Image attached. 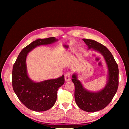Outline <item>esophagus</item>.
I'll list each match as a JSON object with an SVG mask.
<instances>
[{
    "label": "esophagus",
    "instance_id": "esophagus-1",
    "mask_svg": "<svg viewBox=\"0 0 129 129\" xmlns=\"http://www.w3.org/2000/svg\"><path fill=\"white\" fill-rule=\"evenodd\" d=\"M71 73H67L64 75V79L66 81H69L70 80H71Z\"/></svg>",
    "mask_w": 129,
    "mask_h": 129
}]
</instances>
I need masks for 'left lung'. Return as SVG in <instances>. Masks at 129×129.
Instances as JSON below:
<instances>
[{
    "label": "left lung",
    "mask_w": 129,
    "mask_h": 129,
    "mask_svg": "<svg viewBox=\"0 0 129 129\" xmlns=\"http://www.w3.org/2000/svg\"><path fill=\"white\" fill-rule=\"evenodd\" d=\"M88 49L100 52L103 56L108 66V81L105 87L97 92H90L85 89L77 79L76 74L72 76L75 85V102L81 109L92 112L103 109L110 103L118 87L119 71L117 63L111 52L106 47L95 40L83 39Z\"/></svg>",
    "instance_id": "left-lung-1"
}]
</instances>
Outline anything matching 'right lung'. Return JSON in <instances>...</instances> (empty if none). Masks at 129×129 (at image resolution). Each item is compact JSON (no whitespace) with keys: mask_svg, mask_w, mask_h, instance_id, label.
I'll return each mask as SVG.
<instances>
[{"mask_svg":"<svg viewBox=\"0 0 129 129\" xmlns=\"http://www.w3.org/2000/svg\"><path fill=\"white\" fill-rule=\"evenodd\" d=\"M57 41L55 37H50L33 41L19 53L13 66V90L20 102L30 110L44 111L53 107L56 101L57 90L64 83V76L62 75L55 79L34 82L27 74V55L37 46L51 44Z\"/></svg>","mask_w":129,"mask_h":129,"instance_id":"add662e5","label":"right lung"}]
</instances>
